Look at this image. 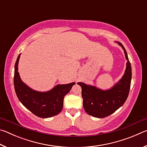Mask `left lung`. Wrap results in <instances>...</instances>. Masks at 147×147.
<instances>
[{
    "instance_id": "1",
    "label": "left lung",
    "mask_w": 147,
    "mask_h": 147,
    "mask_svg": "<svg viewBox=\"0 0 147 147\" xmlns=\"http://www.w3.org/2000/svg\"><path fill=\"white\" fill-rule=\"evenodd\" d=\"M124 50L127 59L124 75L117 83L108 90H102L95 86L78 82L82 88L83 106L86 112L97 118H104L111 115L123 105L130 91L131 68L127 53L120 42H117Z\"/></svg>"
}]
</instances>
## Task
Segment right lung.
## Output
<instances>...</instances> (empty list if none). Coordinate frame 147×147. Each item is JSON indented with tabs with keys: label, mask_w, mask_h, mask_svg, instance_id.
Listing matches in <instances>:
<instances>
[{
	"label": "right lung",
	"mask_w": 147,
	"mask_h": 147,
	"mask_svg": "<svg viewBox=\"0 0 147 147\" xmlns=\"http://www.w3.org/2000/svg\"><path fill=\"white\" fill-rule=\"evenodd\" d=\"M21 54L18 56L14 72V88L16 94L22 104L41 118H49L60 113L63 106L64 96L72 88L74 82L58 84L51 90L40 92L33 90L26 85L20 78L18 63Z\"/></svg>",
	"instance_id": "right-lung-1"
}]
</instances>
